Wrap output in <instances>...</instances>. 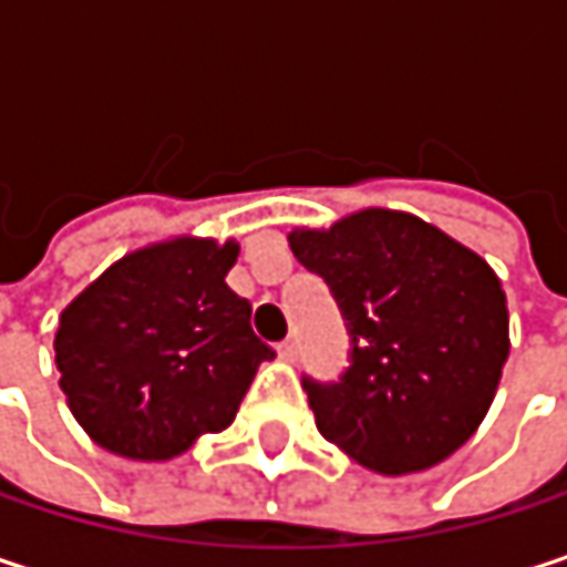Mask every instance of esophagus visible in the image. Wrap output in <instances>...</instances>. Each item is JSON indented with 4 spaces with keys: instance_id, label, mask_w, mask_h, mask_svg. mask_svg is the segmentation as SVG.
Returning <instances> with one entry per match:
<instances>
[{
    "instance_id": "34e87169",
    "label": "esophagus",
    "mask_w": 567,
    "mask_h": 567,
    "mask_svg": "<svg viewBox=\"0 0 567 567\" xmlns=\"http://www.w3.org/2000/svg\"><path fill=\"white\" fill-rule=\"evenodd\" d=\"M279 358L282 361H298V341L295 338H285L282 344H279Z\"/></svg>"
}]
</instances>
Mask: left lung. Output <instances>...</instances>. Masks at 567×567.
Wrapping results in <instances>:
<instances>
[{
	"instance_id": "1",
	"label": "left lung",
	"mask_w": 567,
	"mask_h": 567,
	"mask_svg": "<svg viewBox=\"0 0 567 567\" xmlns=\"http://www.w3.org/2000/svg\"><path fill=\"white\" fill-rule=\"evenodd\" d=\"M295 259L331 288L348 338L338 381L301 378L324 440L403 476L460 450L509 358L496 272L416 216L364 209L328 233L295 229Z\"/></svg>"
}]
</instances>
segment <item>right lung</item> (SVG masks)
<instances>
[{"label": "right lung", "mask_w": 567, "mask_h": 567, "mask_svg": "<svg viewBox=\"0 0 567 567\" xmlns=\"http://www.w3.org/2000/svg\"><path fill=\"white\" fill-rule=\"evenodd\" d=\"M236 243L173 239L87 285L58 321L55 364L74 420L127 460H173L233 423L276 351L226 272Z\"/></svg>", "instance_id": "right-lung-1"}]
</instances>
